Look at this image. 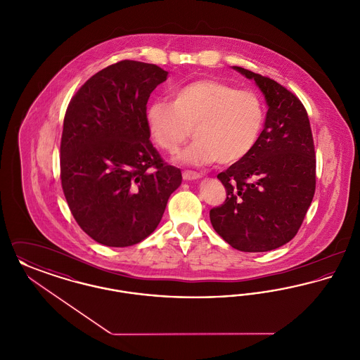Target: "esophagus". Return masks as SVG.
Instances as JSON below:
<instances>
[{"label": "esophagus", "mask_w": 360, "mask_h": 360, "mask_svg": "<svg viewBox=\"0 0 360 360\" xmlns=\"http://www.w3.org/2000/svg\"><path fill=\"white\" fill-rule=\"evenodd\" d=\"M182 176H184V179H186V181H195V179H198V178H201L202 175L200 174V172H182Z\"/></svg>", "instance_id": "34e87169"}]
</instances>
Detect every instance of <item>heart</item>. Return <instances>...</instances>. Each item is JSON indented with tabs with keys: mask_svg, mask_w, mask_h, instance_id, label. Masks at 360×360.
I'll use <instances>...</instances> for the list:
<instances>
[{
	"mask_svg": "<svg viewBox=\"0 0 360 360\" xmlns=\"http://www.w3.org/2000/svg\"><path fill=\"white\" fill-rule=\"evenodd\" d=\"M155 143L188 165H232L252 151L264 124V106L255 91L236 89L216 78H201L175 89L172 103L156 101L146 112Z\"/></svg>",
	"mask_w": 360,
	"mask_h": 360,
	"instance_id": "1",
	"label": "heart"
}]
</instances>
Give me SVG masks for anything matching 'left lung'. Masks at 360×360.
Returning a JSON list of instances; mask_svg holds the SVG:
<instances>
[{
	"label": "left lung",
	"instance_id": "left-lung-1",
	"mask_svg": "<svg viewBox=\"0 0 360 360\" xmlns=\"http://www.w3.org/2000/svg\"><path fill=\"white\" fill-rule=\"evenodd\" d=\"M263 91L269 110L252 151L217 178L226 191L210 223L231 247L266 252L298 232L316 190V155L308 112L274 79L235 66Z\"/></svg>",
	"mask_w": 360,
	"mask_h": 360
}]
</instances>
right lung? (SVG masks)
Returning a JSON list of instances; mask_svg holds the SVG:
<instances>
[{
  "label": "right lung",
  "mask_w": 360,
  "mask_h": 360,
  "mask_svg": "<svg viewBox=\"0 0 360 360\" xmlns=\"http://www.w3.org/2000/svg\"><path fill=\"white\" fill-rule=\"evenodd\" d=\"M156 65L121 60L89 78L71 98L60 140V181L71 214L90 238L129 247L160 223L181 170L156 151L146 121Z\"/></svg>",
  "instance_id": "1"
}]
</instances>
